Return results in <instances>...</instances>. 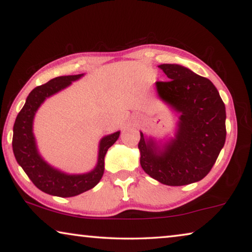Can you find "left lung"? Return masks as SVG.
Returning a JSON list of instances; mask_svg holds the SVG:
<instances>
[{
	"label": "left lung",
	"mask_w": 252,
	"mask_h": 252,
	"mask_svg": "<svg viewBox=\"0 0 252 252\" xmlns=\"http://www.w3.org/2000/svg\"><path fill=\"white\" fill-rule=\"evenodd\" d=\"M170 79L157 82L160 99L180 114L173 138L163 143L140 132V164L167 186H186L210 172L225 142V106L210 80L179 64H161Z\"/></svg>",
	"instance_id": "8db88e82"
}]
</instances>
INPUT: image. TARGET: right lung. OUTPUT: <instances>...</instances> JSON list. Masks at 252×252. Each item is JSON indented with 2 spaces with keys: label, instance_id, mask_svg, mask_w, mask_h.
<instances>
[{
  "label": "right lung",
  "instance_id": "right-lung-1",
  "mask_svg": "<svg viewBox=\"0 0 252 252\" xmlns=\"http://www.w3.org/2000/svg\"><path fill=\"white\" fill-rule=\"evenodd\" d=\"M83 75L82 73L58 76L50 80L48 83L33 89L27 97L22 110L16 117L13 126L12 147L18 163L22 167L34 186L43 192L57 197H74L95 187L103 176L105 153L120 135V131H117L101 139L96 165L87 173L69 174L60 171L41 157L33 134V120L37 109L46 97L67 88L72 82L82 78Z\"/></svg>",
  "mask_w": 252,
  "mask_h": 252
}]
</instances>
